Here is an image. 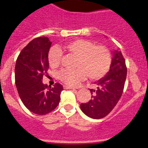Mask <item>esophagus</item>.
<instances>
[{"label": "esophagus", "instance_id": "esophagus-1", "mask_svg": "<svg viewBox=\"0 0 148 148\" xmlns=\"http://www.w3.org/2000/svg\"><path fill=\"white\" fill-rule=\"evenodd\" d=\"M63 88L64 89H71V90H75L74 88L72 87H70V86H67V85H63Z\"/></svg>", "mask_w": 148, "mask_h": 148}]
</instances>
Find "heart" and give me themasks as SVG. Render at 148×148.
Listing matches in <instances>:
<instances>
[{"instance_id":"obj_1","label":"heart","mask_w":148,"mask_h":148,"mask_svg":"<svg viewBox=\"0 0 148 148\" xmlns=\"http://www.w3.org/2000/svg\"><path fill=\"white\" fill-rule=\"evenodd\" d=\"M68 52L76 55L74 69H63L59 71L58 77L65 85L75 86L86 75L90 79H99L108 72L112 63L110 50L101 45H95L85 39H76L66 44L64 47ZM62 52L59 48L52 47L48 53V61L52 67L60 65Z\"/></svg>"}]
</instances>
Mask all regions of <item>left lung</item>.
<instances>
[{
    "instance_id": "left-lung-1",
    "label": "left lung",
    "mask_w": 148,
    "mask_h": 148,
    "mask_svg": "<svg viewBox=\"0 0 148 148\" xmlns=\"http://www.w3.org/2000/svg\"><path fill=\"white\" fill-rule=\"evenodd\" d=\"M127 74L125 61L121 51L114 50L110 71L105 77L95 83L97 89H90L92 99L81 103V110L93 119H101L107 116L116 106L123 91Z\"/></svg>"
}]
</instances>
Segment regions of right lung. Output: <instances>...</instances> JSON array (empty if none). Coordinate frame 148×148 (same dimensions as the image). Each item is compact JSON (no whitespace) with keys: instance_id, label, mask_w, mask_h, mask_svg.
I'll use <instances>...</instances> for the list:
<instances>
[{"instance_id":"right-lung-1","label":"right lung","mask_w":148,"mask_h":148,"mask_svg":"<svg viewBox=\"0 0 148 148\" xmlns=\"http://www.w3.org/2000/svg\"><path fill=\"white\" fill-rule=\"evenodd\" d=\"M52 42L47 37L34 38L20 52L15 66V84L26 108L37 114H46L59 104L63 88L42 82L49 69L48 53Z\"/></svg>"}]
</instances>
